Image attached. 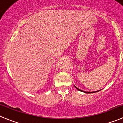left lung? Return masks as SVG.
I'll return each instance as SVG.
<instances>
[{"label":"left lung","instance_id":"1","mask_svg":"<svg viewBox=\"0 0 123 123\" xmlns=\"http://www.w3.org/2000/svg\"><path fill=\"white\" fill-rule=\"evenodd\" d=\"M75 88H77V89H78V90L80 91L84 92H85V93H92V92H98V91H94V92H86V91H82V90H81V89H78V88H77V87H76V86H75Z\"/></svg>","mask_w":123,"mask_h":123}]
</instances>
